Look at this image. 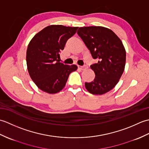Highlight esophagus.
Segmentation results:
<instances>
[{"mask_svg": "<svg viewBox=\"0 0 149 149\" xmlns=\"http://www.w3.org/2000/svg\"><path fill=\"white\" fill-rule=\"evenodd\" d=\"M77 66H78V68L79 69H81V70H84L87 68V66L86 65H84V66H79V65H78Z\"/></svg>", "mask_w": 149, "mask_h": 149, "instance_id": "obj_1", "label": "esophagus"}]
</instances>
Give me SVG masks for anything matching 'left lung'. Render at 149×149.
Listing matches in <instances>:
<instances>
[{
  "mask_svg": "<svg viewBox=\"0 0 149 149\" xmlns=\"http://www.w3.org/2000/svg\"><path fill=\"white\" fill-rule=\"evenodd\" d=\"M77 34L97 63L90 66L95 77L85 87L93 95L108 92L118 83L124 71L126 52L122 41L115 33L100 26L79 27Z\"/></svg>",
  "mask_w": 149,
  "mask_h": 149,
  "instance_id": "8db88e82",
  "label": "left lung"
}]
</instances>
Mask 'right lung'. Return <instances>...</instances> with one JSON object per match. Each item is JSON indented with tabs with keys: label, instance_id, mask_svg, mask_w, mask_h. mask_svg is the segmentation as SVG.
Here are the masks:
<instances>
[{
	"label": "right lung",
	"instance_id": "1",
	"mask_svg": "<svg viewBox=\"0 0 149 149\" xmlns=\"http://www.w3.org/2000/svg\"><path fill=\"white\" fill-rule=\"evenodd\" d=\"M77 29L61 25L47 26L37 33L28 45V72L36 86L45 92H59L65 87L69 75L77 69V65H64L58 59L67 40Z\"/></svg>",
	"mask_w": 149,
	"mask_h": 149
}]
</instances>
